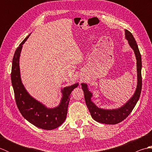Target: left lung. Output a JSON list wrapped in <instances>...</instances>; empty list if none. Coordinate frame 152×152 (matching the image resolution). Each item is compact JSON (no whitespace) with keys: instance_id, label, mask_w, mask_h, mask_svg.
I'll use <instances>...</instances> for the list:
<instances>
[{"instance_id":"1","label":"left lung","mask_w":152,"mask_h":152,"mask_svg":"<svg viewBox=\"0 0 152 152\" xmlns=\"http://www.w3.org/2000/svg\"><path fill=\"white\" fill-rule=\"evenodd\" d=\"M125 38L128 40L129 44L132 49L133 50L137 59V86L133 96L120 108L112 110L102 109L97 107L93 103V102H92L91 97L93 94L91 92L89 91L87 83H82L81 84L82 89H83V93H84L86 105L88 106L91 115L94 120L99 123H102V124L114 125L119 124V122L124 120L131 114V112L134 108L135 105H136L138 99L140 98L142 89L141 55L140 53L139 50H138L137 42L133 37V34L127 29H125Z\"/></svg>"}]
</instances>
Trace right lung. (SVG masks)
I'll return each instance as SVG.
<instances>
[{
  "label": "right lung",
  "instance_id": "obj_1",
  "mask_svg": "<svg viewBox=\"0 0 152 152\" xmlns=\"http://www.w3.org/2000/svg\"><path fill=\"white\" fill-rule=\"evenodd\" d=\"M30 34L19 44L15 51L12 60L11 80L16 104L21 115L31 124L42 129L52 130L59 127L65 120L70 95L72 90L78 87V83H76L61 89L63 96L60 104L53 108H47L42 103L29 95L21 82L19 70V57L23 44L27 40Z\"/></svg>",
  "mask_w": 152,
  "mask_h": 152
}]
</instances>
